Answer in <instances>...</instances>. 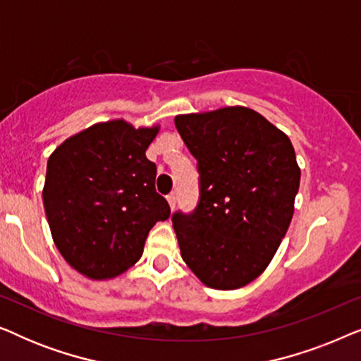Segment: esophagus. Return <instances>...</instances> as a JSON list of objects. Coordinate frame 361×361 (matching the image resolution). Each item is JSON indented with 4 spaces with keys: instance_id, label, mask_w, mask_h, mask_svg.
Here are the masks:
<instances>
[{
    "instance_id": "esophagus-1",
    "label": "esophagus",
    "mask_w": 361,
    "mask_h": 361,
    "mask_svg": "<svg viewBox=\"0 0 361 361\" xmlns=\"http://www.w3.org/2000/svg\"><path fill=\"white\" fill-rule=\"evenodd\" d=\"M167 202H169L171 210H174V209H176V194H169V195H167Z\"/></svg>"
}]
</instances>
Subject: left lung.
I'll return each instance as SVG.
<instances>
[{"mask_svg": "<svg viewBox=\"0 0 361 361\" xmlns=\"http://www.w3.org/2000/svg\"><path fill=\"white\" fill-rule=\"evenodd\" d=\"M174 121L200 174L195 210L172 215L182 259L209 288H243L268 268L289 228L300 182L294 147L246 106Z\"/></svg>", "mask_w": 361, "mask_h": 361, "instance_id": "left-lung-1", "label": "left lung"}]
</instances>
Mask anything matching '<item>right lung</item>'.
<instances>
[{
	"label": "right lung",
	"instance_id": "1",
	"mask_svg": "<svg viewBox=\"0 0 361 361\" xmlns=\"http://www.w3.org/2000/svg\"><path fill=\"white\" fill-rule=\"evenodd\" d=\"M159 126L125 120L73 135L47 161L42 190L51 233L63 259L90 279H111L141 258L147 233L171 215L156 192L146 149Z\"/></svg>",
	"mask_w": 361,
	"mask_h": 361
}]
</instances>
